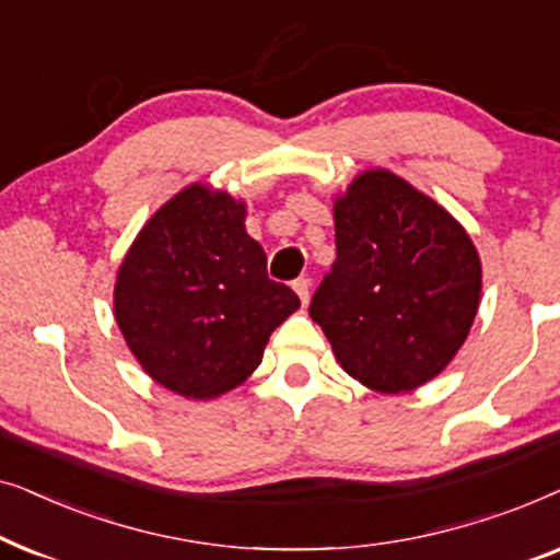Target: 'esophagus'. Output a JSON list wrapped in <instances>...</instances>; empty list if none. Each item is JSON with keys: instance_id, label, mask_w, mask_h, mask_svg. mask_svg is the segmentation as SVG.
<instances>
[{"instance_id": "obj_1", "label": "esophagus", "mask_w": 560, "mask_h": 560, "mask_svg": "<svg viewBox=\"0 0 560 560\" xmlns=\"http://www.w3.org/2000/svg\"><path fill=\"white\" fill-rule=\"evenodd\" d=\"M293 290H295L298 298H301L303 303H308V298H311V280L308 278H298L293 282Z\"/></svg>"}]
</instances>
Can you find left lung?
<instances>
[{"mask_svg":"<svg viewBox=\"0 0 560 560\" xmlns=\"http://www.w3.org/2000/svg\"><path fill=\"white\" fill-rule=\"evenodd\" d=\"M334 226L336 262L308 311L336 362L385 395L439 377L479 311L481 262L466 229L385 167L336 198Z\"/></svg>","mask_w":560,"mask_h":560,"instance_id":"left-lung-1","label":"left lung"}]
</instances>
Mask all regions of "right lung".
<instances>
[{
	"label": "right lung",
	"instance_id": "add662e5",
	"mask_svg": "<svg viewBox=\"0 0 560 560\" xmlns=\"http://www.w3.org/2000/svg\"><path fill=\"white\" fill-rule=\"evenodd\" d=\"M247 206L203 183L160 206L121 259L114 318L158 385L211 400L262 362L270 334L301 308L267 278V257L244 229Z\"/></svg>",
	"mask_w": 560,
	"mask_h": 560
}]
</instances>
